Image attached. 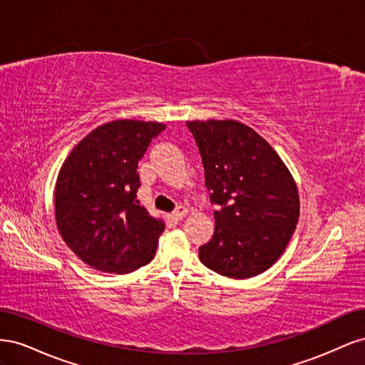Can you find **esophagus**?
<instances>
[{"label": "esophagus", "instance_id": "34e87169", "mask_svg": "<svg viewBox=\"0 0 365 365\" xmlns=\"http://www.w3.org/2000/svg\"><path fill=\"white\" fill-rule=\"evenodd\" d=\"M185 216H187V208L182 207V205H180V207L176 208L175 212H172V215H170V217L175 219V220H182Z\"/></svg>", "mask_w": 365, "mask_h": 365}]
</instances>
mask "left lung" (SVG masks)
<instances>
[{"label": "left lung", "mask_w": 365, "mask_h": 365, "mask_svg": "<svg viewBox=\"0 0 365 365\" xmlns=\"http://www.w3.org/2000/svg\"><path fill=\"white\" fill-rule=\"evenodd\" d=\"M187 126L202 157L210 200L219 205L200 260L230 279L259 275L279 260L300 217L292 175L269 143L240 121Z\"/></svg>", "instance_id": "8db88e82"}]
</instances>
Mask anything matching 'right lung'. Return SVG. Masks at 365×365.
<instances>
[{"mask_svg":"<svg viewBox=\"0 0 365 365\" xmlns=\"http://www.w3.org/2000/svg\"><path fill=\"white\" fill-rule=\"evenodd\" d=\"M165 125L114 120L91 130L63 161L54 216L68 248L91 268L128 274L155 256L164 220L140 205L138 161Z\"/></svg>","mask_w":365,"mask_h":365,"instance_id":"1","label":"right lung"}]
</instances>
